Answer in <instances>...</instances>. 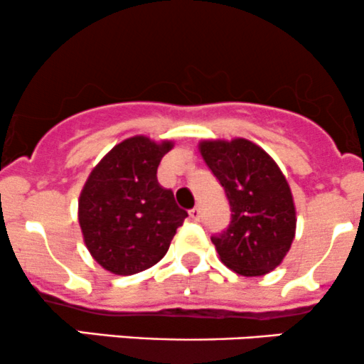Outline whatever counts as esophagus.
<instances>
[{
  "instance_id": "esophagus-1",
  "label": "esophagus",
  "mask_w": 364,
  "mask_h": 364,
  "mask_svg": "<svg viewBox=\"0 0 364 364\" xmlns=\"http://www.w3.org/2000/svg\"><path fill=\"white\" fill-rule=\"evenodd\" d=\"M199 216H201V211H199V208H193V210H189V218L193 220V222H198Z\"/></svg>"
}]
</instances>
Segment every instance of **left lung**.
<instances>
[{
  "mask_svg": "<svg viewBox=\"0 0 364 364\" xmlns=\"http://www.w3.org/2000/svg\"><path fill=\"white\" fill-rule=\"evenodd\" d=\"M208 168L225 189L230 223L211 237L225 267L244 277L275 270L296 235L291 187L273 158L247 139L201 141Z\"/></svg>",
  "mask_w": 364,
  "mask_h": 364,
  "instance_id": "8db88e82",
  "label": "left lung"
}]
</instances>
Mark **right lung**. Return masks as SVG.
Here are the masks:
<instances>
[{
    "label": "right lung",
    "mask_w": 364,
    "mask_h": 364,
    "mask_svg": "<svg viewBox=\"0 0 364 364\" xmlns=\"http://www.w3.org/2000/svg\"><path fill=\"white\" fill-rule=\"evenodd\" d=\"M171 141L146 136L122 141L94 166L79 198V223L89 252L105 270L134 275L168 251L187 211L158 183Z\"/></svg>",
    "instance_id": "add662e5"
}]
</instances>
